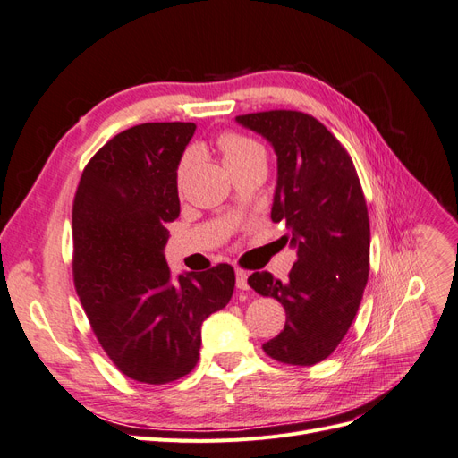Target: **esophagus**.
<instances>
[{
    "label": "esophagus",
    "instance_id": "34e87169",
    "mask_svg": "<svg viewBox=\"0 0 458 458\" xmlns=\"http://www.w3.org/2000/svg\"><path fill=\"white\" fill-rule=\"evenodd\" d=\"M234 275H237V288L248 290V273L244 269H237L234 271Z\"/></svg>",
    "mask_w": 458,
    "mask_h": 458
}]
</instances>
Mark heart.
Here are the masks:
<instances>
[{"instance_id":"obj_1","label":"heart","mask_w":458,"mask_h":458,"mask_svg":"<svg viewBox=\"0 0 458 458\" xmlns=\"http://www.w3.org/2000/svg\"><path fill=\"white\" fill-rule=\"evenodd\" d=\"M219 148L224 152V160L227 168L233 165H241L248 162H266V148H263L252 137H246L241 133H224L219 137ZM199 152L195 148H189L182 162L177 165V182L183 183V179L189 175L191 168L197 162Z\"/></svg>"}]
</instances>
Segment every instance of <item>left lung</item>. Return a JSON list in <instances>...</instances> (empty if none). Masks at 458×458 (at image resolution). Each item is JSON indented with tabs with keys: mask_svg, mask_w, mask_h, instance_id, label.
<instances>
[{
	"mask_svg": "<svg viewBox=\"0 0 458 458\" xmlns=\"http://www.w3.org/2000/svg\"><path fill=\"white\" fill-rule=\"evenodd\" d=\"M276 155L275 224L296 250L288 281L267 271L248 276L258 294L283 303L286 323L263 352L286 365L323 361L352 327L369 279L367 202L348 152L321 122L298 110L234 118Z\"/></svg>",
	"mask_w": 458,
	"mask_h": 458,
	"instance_id": "1",
	"label": "left lung"
}]
</instances>
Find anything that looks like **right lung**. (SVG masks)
Returning <instances> with one entry per match:
<instances>
[{"instance_id": "obj_1", "label": "right lung", "mask_w": 458, "mask_h": 458, "mask_svg": "<svg viewBox=\"0 0 458 458\" xmlns=\"http://www.w3.org/2000/svg\"><path fill=\"white\" fill-rule=\"evenodd\" d=\"M197 126L155 122L113 137L86 165L72 208L74 281L97 340L126 377L168 384L199 361L202 321L225 308L234 271L172 275L165 225Z\"/></svg>"}]
</instances>
